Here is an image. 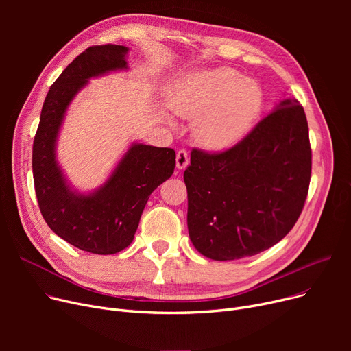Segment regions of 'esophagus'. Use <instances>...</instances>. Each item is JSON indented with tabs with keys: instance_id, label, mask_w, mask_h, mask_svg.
<instances>
[{
	"instance_id": "34e87169",
	"label": "esophagus",
	"mask_w": 351,
	"mask_h": 351,
	"mask_svg": "<svg viewBox=\"0 0 351 351\" xmlns=\"http://www.w3.org/2000/svg\"><path fill=\"white\" fill-rule=\"evenodd\" d=\"M189 165V156H188V152L185 149H180L178 151L176 154V168L179 171L182 169H186V166Z\"/></svg>"
}]
</instances>
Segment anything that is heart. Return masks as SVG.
<instances>
[{
    "instance_id": "b5f03b06",
    "label": "heart",
    "mask_w": 351,
    "mask_h": 351,
    "mask_svg": "<svg viewBox=\"0 0 351 351\" xmlns=\"http://www.w3.org/2000/svg\"><path fill=\"white\" fill-rule=\"evenodd\" d=\"M176 112L197 118L193 134L208 149H228L241 142L259 118L263 92L253 80L229 66L197 71L180 81L171 95Z\"/></svg>"
}]
</instances>
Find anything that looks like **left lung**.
<instances>
[{
    "label": "left lung",
    "mask_w": 351,
    "mask_h": 351,
    "mask_svg": "<svg viewBox=\"0 0 351 351\" xmlns=\"http://www.w3.org/2000/svg\"><path fill=\"white\" fill-rule=\"evenodd\" d=\"M310 173L307 119L294 98L282 99L230 149H193L183 173L192 245L213 261L271 247L298 222Z\"/></svg>",
    "instance_id": "obj_1"
}]
</instances>
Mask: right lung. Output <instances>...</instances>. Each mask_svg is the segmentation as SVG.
Here are the masks:
<instances>
[{"mask_svg":"<svg viewBox=\"0 0 351 351\" xmlns=\"http://www.w3.org/2000/svg\"><path fill=\"white\" fill-rule=\"evenodd\" d=\"M128 47H89L49 88L32 146V173L40 210L51 230L69 245L95 254H114L132 243L151 193L175 169V151L132 142L104 185L81 193L57 159V143L68 106L98 78L128 69Z\"/></svg>","mask_w":351,"mask_h":351,"instance_id":"1","label":"right lung"}]
</instances>
